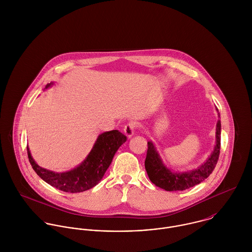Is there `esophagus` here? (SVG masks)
I'll use <instances>...</instances> for the list:
<instances>
[{"instance_id": "1", "label": "esophagus", "mask_w": 252, "mask_h": 252, "mask_svg": "<svg viewBox=\"0 0 252 252\" xmlns=\"http://www.w3.org/2000/svg\"><path fill=\"white\" fill-rule=\"evenodd\" d=\"M135 129H136L135 123L130 122V123H128L127 125H125V127H124V133H125V135H126L128 138H131V137L134 135V133H135Z\"/></svg>"}]
</instances>
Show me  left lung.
Returning <instances> with one entry per match:
<instances>
[{
  "label": "left lung",
  "instance_id": "8db88e82",
  "mask_svg": "<svg viewBox=\"0 0 252 252\" xmlns=\"http://www.w3.org/2000/svg\"><path fill=\"white\" fill-rule=\"evenodd\" d=\"M218 111V109L216 108ZM218 117H220L218 113ZM221 122L216 123V145L208 159L198 168L186 172H174L163 162L156 146L150 141L147 143V153L144 162L145 171L150 181L166 191H182L193 187L206 180L215 170L220 152Z\"/></svg>",
  "mask_w": 252,
  "mask_h": 252
}]
</instances>
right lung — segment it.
I'll return each mask as SVG.
<instances>
[{
    "label": "right lung",
    "mask_w": 252,
    "mask_h": 252,
    "mask_svg": "<svg viewBox=\"0 0 252 252\" xmlns=\"http://www.w3.org/2000/svg\"><path fill=\"white\" fill-rule=\"evenodd\" d=\"M52 84L53 82L48 83L45 89ZM126 140V136L118 130L102 133L98 136L86 158L77 167L64 173H55L39 167L33 159L28 146L27 152L32 168L41 180L61 191L77 193L86 191L101 181L115 152Z\"/></svg>",
    "instance_id": "right-lung-1"
}]
</instances>
